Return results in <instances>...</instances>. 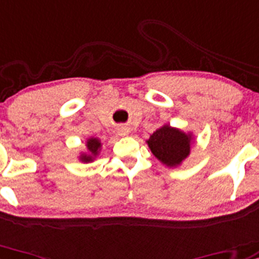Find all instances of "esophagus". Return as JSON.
I'll return each mask as SVG.
<instances>
[{
    "label": "esophagus",
    "instance_id": "obj_1",
    "mask_svg": "<svg viewBox=\"0 0 259 259\" xmlns=\"http://www.w3.org/2000/svg\"><path fill=\"white\" fill-rule=\"evenodd\" d=\"M130 132H131L130 127H127V126H121V127H118V133H119V135H121V136H128Z\"/></svg>",
    "mask_w": 259,
    "mask_h": 259
}]
</instances>
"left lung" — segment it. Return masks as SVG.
I'll list each match as a JSON object with an SVG mask.
<instances>
[{"instance_id": "8db88e82", "label": "left lung", "mask_w": 259, "mask_h": 259, "mask_svg": "<svg viewBox=\"0 0 259 259\" xmlns=\"http://www.w3.org/2000/svg\"><path fill=\"white\" fill-rule=\"evenodd\" d=\"M147 143L160 162L168 166H175L182 163L190 153L191 137L166 124L153 132Z\"/></svg>"}]
</instances>
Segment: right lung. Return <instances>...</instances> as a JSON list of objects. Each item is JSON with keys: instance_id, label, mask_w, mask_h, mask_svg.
I'll return each instance as SVG.
<instances>
[{"instance_id": "obj_1", "label": "right lung", "mask_w": 259, "mask_h": 259, "mask_svg": "<svg viewBox=\"0 0 259 259\" xmlns=\"http://www.w3.org/2000/svg\"><path fill=\"white\" fill-rule=\"evenodd\" d=\"M100 147H101V143H100V141L97 140V138H90V140L88 141L89 154H82L81 157H80V159H81L82 162H91V160L99 154Z\"/></svg>"}]
</instances>
